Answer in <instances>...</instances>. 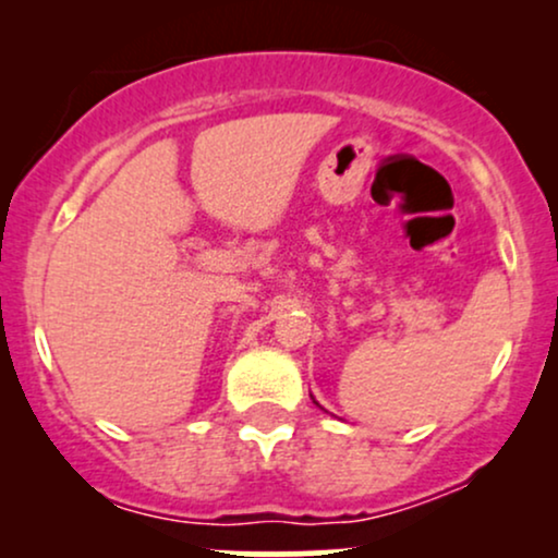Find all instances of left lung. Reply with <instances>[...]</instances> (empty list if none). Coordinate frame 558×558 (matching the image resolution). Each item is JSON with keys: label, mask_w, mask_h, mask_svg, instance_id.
<instances>
[{"label": "left lung", "mask_w": 558, "mask_h": 558, "mask_svg": "<svg viewBox=\"0 0 558 558\" xmlns=\"http://www.w3.org/2000/svg\"><path fill=\"white\" fill-rule=\"evenodd\" d=\"M312 401H315V399H312ZM315 403H317V401H315ZM317 407H319V403H317Z\"/></svg>", "instance_id": "1"}]
</instances>
